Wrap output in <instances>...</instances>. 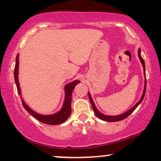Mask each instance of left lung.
<instances>
[{"mask_svg":"<svg viewBox=\"0 0 161 161\" xmlns=\"http://www.w3.org/2000/svg\"><path fill=\"white\" fill-rule=\"evenodd\" d=\"M138 57H139V60L140 61H141L142 64V66H143V70H144V75H145V86H144V90H143V93H142V95L141 97V98H140L139 101H138V103L136 104L135 106L132 107V108L129 109V110H127L126 112L123 113V114H119V115H116V116H109V115H105V114H102V113H101L98 110H97V108H96L95 103H94L93 101V99H92L91 95H90V93L88 92V97H89V100H90V102H91L92 104V108H93L94 110V112H95V115L97 116V117L99 118V119H102V120L104 121H107V122H117V121H120V120H123V119H125L126 117H128V116L130 115L131 114H132V112L134 111L135 110H136V108L141 104V102L142 101H143V98L144 97H145V92H146V76H145V61H144L143 58H142V56H141V50L140 48L138 49Z\"/></svg>","mask_w":161,"mask_h":161,"instance_id":"8db88e82","label":"left lung"}]
</instances>
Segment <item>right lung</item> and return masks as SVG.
I'll use <instances>...</instances> for the list:
<instances>
[{"mask_svg": "<svg viewBox=\"0 0 161 161\" xmlns=\"http://www.w3.org/2000/svg\"><path fill=\"white\" fill-rule=\"evenodd\" d=\"M19 53H17L16 57V65L15 69H14V79L17 87L18 94L20 95L22 99V104H23V108L25 110H27L29 114H31L33 117L36 118L38 121L42 123H45L48 125H59L64 123L68 118L69 117L71 114V102H72V93H73V89L77 84L80 82V81L76 79V80L73 81V82L66 84L64 87V92H65V97H64V101L61 109L59 111L53 114H49V115H44V114H40L36 113V111L29 108L28 105L25 104L21 96V90H20L19 82Z\"/></svg>", "mask_w": 161, "mask_h": 161, "instance_id": "1", "label": "right lung"}]
</instances>
